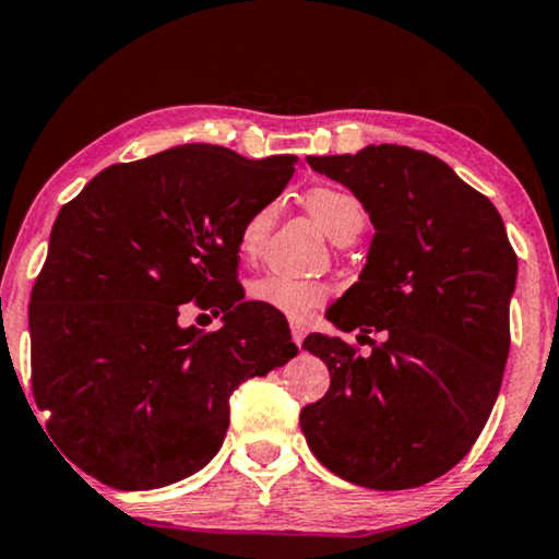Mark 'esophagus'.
Segmentation results:
<instances>
[{
	"instance_id": "obj_1",
	"label": "esophagus",
	"mask_w": 559,
	"mask_h": 559,
	"mask_svg": "<svg viewBox=\"0 0 559 559\" xmlns=\"http://www.w3.org/2000/svg\"><path fill=\"white\" fill-rule=\"evenodd\" d=\"M290 335H294V343L300 345L306 338V325L304 323H290Z\"/></svg>"
}]
</instances>
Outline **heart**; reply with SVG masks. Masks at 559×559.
Listing matches in <instances>:
<instances>
[{"label":"heart","mask_w":559,"mask_h":559,"mask_svg":"<svg viewBox=\"0 0 559 559\" xmlns=\"http://www.w3.org/2000/svg\"><path fill=\"white\" fill-rule=\"evenodd\" d=\"M306 209L311 211L318 226L335 243L353 241L368 221L366 206H362L360 199L345 189H335V186H316V189L308 191ZM276 201H265L246 216L241 234H238V246H241L243 255H255L261 251L265 236L273 226V218H276ZM248 296L273 308V311L288 316L290 321H304L318 306L325 304L331 288L321 281L294 278L286 276V273H265V276L255 278L248 286Z\"/></svg>","instance_id":"b5f03b06"}]
</instances>
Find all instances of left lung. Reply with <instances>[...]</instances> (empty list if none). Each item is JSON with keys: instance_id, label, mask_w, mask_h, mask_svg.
Masks as SVG:
<instances>
[{"instance_id": "1", "label": "left lung", "mask_w": 559, "mask_h": 559, "mask_svg": "<svg viewBox=\"0 0 559 559\" xmlns=\"http://www.w3.org/2000/svg\"><path fill=\"white\" fill-rule=\"evenodd\" d=\"M306 162L350 189L376 228L358 281L325 318L386 341L362 358L338 335H308L331 388L300 411V430L353 485H425L471 453L498 401L518 255L490 199L438 156L370 144Z\"/></svg>"}]
</instances>
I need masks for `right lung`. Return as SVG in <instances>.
Segmentation results:
<instances>
[{
	"mask_svg": "<svg viewBox=\"0 0 559 559\" xmlns=\"http://www.w3.org/2000/svg\"><path fill=\"white\" fill-rule=\"evenodd\" d=\"M296 162L183 144L104 168L61 206L32 288V391L86 475L152 490L199 473L236 388L296 356L283 313L236 281L246 216L278 199ZM189 299L225 325L179 326Z\"/></svg>",
	"mask_w": 559,
	"mask_h": 559,
	"instance_id": "obj_1",
	"label": "right lung"
}]
</instances>
